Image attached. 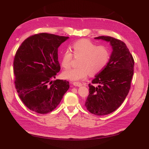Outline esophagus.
I'll use <instances>...</instances> for the list:
<instances>
[{"label": "esophagus", "instance_id": "34e87169", "mask_svg": "<svg viewBox=\"0 0 149 149\" xmlns=\"http://www.w3.org/2000/svg\"><path fill=\"white\" fill-rule=\"evenodd\" d=\"M73 84L74 86H78V87L81 86L83 85L81 83H79V82H73Z\"/></svg>", "mask_w": 149, "mask_h": 149}]
</instances>
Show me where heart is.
I'll return each mask as SVG.
<instances>
[{"mask_svg": "<svg viewBox=\"0 0 149 149\" xmlns=\"http://www.w3.org/2000/svg\"><path fill=\"white\" fill-rule=\"evenodd\" d=\"M75 58H80L79 66L65 71L63 76L66 79L79 81L86 78L89 74L101 73L109 64L111 58L109 49L106 46H97L87 39H81L71 45ZM73 60V55L69 49H65L61 57V66L65 69L69 68Z\"/></svg>", "mask_w": 149, "mask_h": 149, "instance_id": "1", "label": "heart"}]
</instances>
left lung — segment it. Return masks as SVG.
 Here are the masks:
<instances>
[{"label": "left lung", "instance_id": "1", "mask_svg": "<svg viewBox=\"0 0 149 149\" xmlns=\"http://www.w3.org/2000/svg\"><path fill=\"white\" fill-rule=\"evenodd\" d=\"M109 42L112 52L106 68L89 84V95L84 106L92 114H109L123 104L130 89L134 74V60L126 45L111 37L94 38ZM99 84L97 87L93 84Z\"/></svg>", "mask_w": 149, "mask_h": 149}]
</instances>
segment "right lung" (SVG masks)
Returning <instances> with one entry per match:
<instances>
[{"label": "right lung", "instance_id": "obj_1", "mask_svg": "<svg viewBox=\"0 0 149 149\" xmlns=\"http://www.w3.org/2000/svg\"><path fill=\"white\" fill-rule=\"evenodd\" d=\"M68 37L47 33L22 42L13 60L15 86L22 101L38 114L52 112L70 88L66 80L53 81L60 70L58 48Z\"/></svg>", "mask_w": 149, "mask_h": 149}]
</instances>
